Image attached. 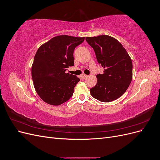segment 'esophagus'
<instances>
[{
  "instance_id": "34e87169",
  "label": "esophagus",
  "mask_w": 160,
  "mask_h": 160,
  "mask_svg": "<svg viewBox=\"0 0 160 160\" xmlns=\"http://www.w3.org/2000/svg\"><path fill=\"white\" fill-rule=\"evenodd\" d=\"M88 77V75H85V74H82V75H81V78L83 79H86Z\"/></svg>"
}]
</instances>
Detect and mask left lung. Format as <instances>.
<instances>
[{"mask_svg":"<svg viewBox=\"0 0 160 160\" xmlns=\"http://www.w3.org/2000/svg\"><path fill=\"white\" fill-rule=\"evenodd\" d=\"M86 41L93 47L103 74L97 75V84L90 89L93 98L102 102H110L122 96L132 82V59L116 38L106 35L88 37Z\"/></svg>","mask_w":160,"mask_h":160,"instance_id":"left-lung-1","label":"left lung"}]
</instances>
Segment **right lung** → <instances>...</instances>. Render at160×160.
<instances>
[{"label": "right lung", "mask_w": 160, "mask_h": 160, "mask_svg": "<svg viewBox=\"0 0 160 160\" xmlns=\"http://www.w3.org/2000/svg\"><path fill=\"white\" fill-rule=\"evenodd\" d=\"M85 37L59 35L37 49L32 65L34 88L44 102L59 105L72 95L79 78L65 72L74 65L73 51Z\"/></svg>", "instance_id": "obj_1"}]
</instances>
